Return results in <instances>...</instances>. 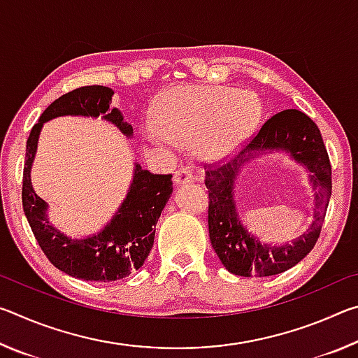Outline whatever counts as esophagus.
<instances>
[{
	"label": "esophagus",
	"mask_w": 358,
	"mask_h": 358,
	"mask_svg": "<svg viewBox=\"0 0 358 358\" xmlns=\"http://www.w3.org/2000/svg\"><path fill=\"white\" fill-rule=\"evenodd\" d=\"M196 180L194 173L191 172L189 167H180L177 172L173 173V183L177 186H183L186 183H192Z\"/></svg>",
	"instance_id": "1"
}]
</instances>
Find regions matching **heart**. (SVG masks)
Segmentation results:
<instances>
[{"mask_svg": "<svg viewBox=\"0 0 358 358\" xmlns=\"http://www.w3.org/2000/svg\"><path fill=\"white\" fill-rule=\"evenodd\" d=\"M260 102L251 92L232 87L181 85L161 96L155 110L151 142L194 143L207 159L235 153L252 136L260 121Z\"/></svg>", "mask_w": 358, "mask_h": 358, "instance_id": "obj_1", "label": "heart"}]
</instances>
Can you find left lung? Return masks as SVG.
<instances>
[{"label": "left lung", "mask_w": 358, "mask_h": 358, "mask_svg": "<svg viewBox=\"0 0 358 358\" xmlns=\"http://www.w3.org/2000/svg\"><path fill=\"white\" fill-rule=\"evenodd\" d=\"M286 152L310 172L315 191V215L310 227L290 244L260 242L241 222L234 205V183L245 165L268 152ZM208 187V232L217 257L230 273L271 276L300 262L319 238L331 196V166L316 123L303 112L287 108L271 117L245 150L221 167L205 172Z\"/></svg>", "instance_id": "obj_1"}]
</instances>
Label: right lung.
<instances>
[{"instance_id":"add662e5","label":"right lung","mask_w":358,"mask_h":358,"mask_svg":"<svg viewBox=\"0 0 358 358\" xmlns=\"http://www.w3.org/2000/svg\"><path fill=\"white\" fill-rule=\"evenodd\" d=\"M112 96L113 90L101 85L63 94L45 108L27 141L22 202L29 227L47 259L66 275L83 281H117L141 268L153 248L156 222L172 196V175L151 173L136 164L124 201L98 234L72 238L50 222L48 203L31 185V167L42 126L58 117H101L124 137L132 138V126L118 108L110 107Z\"/></svg>"}]
</instances>
